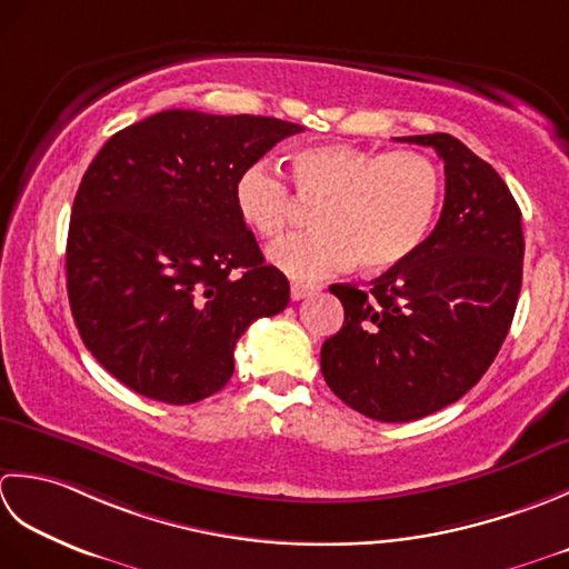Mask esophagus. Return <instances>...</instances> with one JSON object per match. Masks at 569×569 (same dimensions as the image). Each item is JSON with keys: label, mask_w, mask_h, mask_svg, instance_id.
I'll list each match as a JSON object with an SVG mask.
<instances>
[{"label": "esophagus", "mask_w": 569, "mask_h": 569, "mask_svg": "<svg viewBox=\"0 0 569 569\" xmlns=\"http://www.w3.org/2000/svg\"><path fill=\"white\" fill-rule=\"evenodd\" d=\"M311 289H315V284H305V282H292V287H289V295H292L295 301L305 299Z\"/></svg>", "instance_id": "esophagus-1"}]
</instances>
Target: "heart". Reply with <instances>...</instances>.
Listing matches in <instances>:
<instances>
[{
    "instance_id": "obj_1",
    "label": "heart",
    "mask_w": 569,
    "mask_h": 569,
    "mask_svg": "<svg viewBox=\"0 0 569 569\" xmlns=\"http://www.w3.org/2000/svg\"><path fill=\"white\" fill-rule=\"evenodd\" d=\"M297 199L319 206L315 233L289 238L268 258L292 280H319L349 270H388L430 236L442 206V171L422 152H373L351 144H319L292 157ZM240 218L277 240L295 218V196L268 161H252L236 179Z\"/></svg>"
}]
</instances>
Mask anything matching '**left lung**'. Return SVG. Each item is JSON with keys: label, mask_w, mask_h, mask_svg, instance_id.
Returning a JSON list of instances; mask_svg holds the SVG:
<instances>
[{"label": "left lung", "mask_w": 569, "mask_h": 569, "mask_svg": "<svg viewBox=\"0 0 569 569\" xmlns=\"http://www.w3.org/2000/svg\"><path fill=\"white\" fill-rule=\"evenodd\" d=\"M405 142L442 157V216L368 292L329 287L343 327L321 346L333 396L378 422L420 420L477 386L511 329L523 282L520 208L496 169L451 134Z\"/></svg>", "instance_id": "left-lung-1"}]
</instances>
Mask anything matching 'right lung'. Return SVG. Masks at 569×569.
Listing matches in <instances>:
<instances>
[{"label": "right lung", "mask_w": 569, "mask_h": 569, "mask_svg": "<svg viewBox=\"0 0 569 569\" xmlns=\"http://www.w3.org/2000/svg\"><path fill=\"white\" fill-rule=\"evenodd\" d=\"M301 130L164 110L90 161L68 226V301L86 349L122 386L169 405L213 396L250 323L287 307L289 282L240 218L236 179Z\"/></svg>", "instance_id": "obj_1"}]
</instances>
